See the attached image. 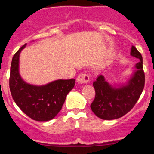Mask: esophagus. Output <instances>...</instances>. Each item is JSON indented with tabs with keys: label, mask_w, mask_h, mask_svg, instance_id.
<instances>
[{
	"label": "esophagus",
	"mask_w": 154,
	"mask_h": 154,
	"mask_svg": "<svg viewBox=\"0 0 154 154\" xmlns=\"http://www.w3.org/2000/svg\"><path fill=\"white\" fill-rule=\"evenodd\" d=\"M89 81V76L86 74H80L77 77V82L78 83H86Z\"/></svg>",
	"instance_id": "34e87169"
}]
</instances>
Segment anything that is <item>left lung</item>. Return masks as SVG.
Masks as SVG:
<instances>
[{
    "label": "left lung",
    "instance_id": "left-lung-1",
    "mask_svg": "<svg viewBox=\"0 0 154 154\" xmlns=\"http://www.w3.org/2000/svg\"><path fill=\"white\" fill-rule=\"evenodd\" d=\"M130 55L139 59L136 70L125 84L112 86L99 75L93 86L95 97L91 104L93 112L103 120H113L122 117L130 111L139 100L144 86V73L142 54L132 46Z\"/></svg>",
    "mask_w": 154,
    "mask_h": 154
}]
</instances>
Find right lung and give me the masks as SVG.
Listing matches in <instances>:
<instances>
[{
	"mask_svg": "<svg viewBox=\"0 0 154 154\" xmlns=\"http://www.w3.org/2000/svg\"><path fill=\"white\" fill-rule=\"evenodd\" d=\"M24 45L12 57L10 88L14 101L24 113L38 122H47L59 113L66 96L75 85V79L57 80L43 86L26 83L19 74V56Z\"/></svg>",
	"mask_w": 154,
	"mask_h": 154,
	"instance_id": "right-lung-1",
	"label": "right lung"
}]
</instances>
